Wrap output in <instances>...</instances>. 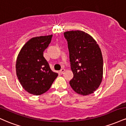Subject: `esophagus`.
I'll return each mask as SVG.
<instances>
[{
  "mask_svg": "<svg viewBox=\"0 0 126 126\" xmlns=\"http://www.w3.org/2000/svg\"><path fill=\"white\" fill-rule=\"evenodd\" d=\"M64 71H65V69H62L61 70H60V72H60V73H61V74H62V73H63V72H64Z\"/></svg>",
  "mask_w": 126,
  "mask_h": 126,
  "instance_id": "1",
  "label": "esophagus"
}]
</instances>
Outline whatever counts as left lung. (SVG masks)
I'll return each instance as SVG.
<instances>
[{"label": "left lung", "mask_w": 126, "mask_h": 126, "mask_svg": "<svg viewBox=\"0 0 126 126\" xmlns=\"http://www.w3.org/2000/svg\"><path fill=\"white\" fill-rule=\"evenodd\" d=\"M69 51L73 78L70 85L79 95H88L98 89L103 77V58L99 45L82 31L64 33Z\"/></svg>", "instance_id": "left-lung-1"}]
</instances>
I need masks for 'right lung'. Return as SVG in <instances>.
Wrapping results in <instances>:
<instances>
[{
    "label": "right lung",
    "mask_w": 126,
    "mask_h": 126,
    "mask_svg": "<svg viewBox=\"0 0 126 126\" xmlns=\"http://www.w3.org/2000/svg\"><path fill=\"white\" fill-rule=\"evenodd\" d=\"M53 35L33 37L23 46L16 62L17 77L28 93L40 95L47 92L58 74L50 69L43 52Z\"/></svg>",
    "instance_id": "right-lung-1"
}]
</instances>
